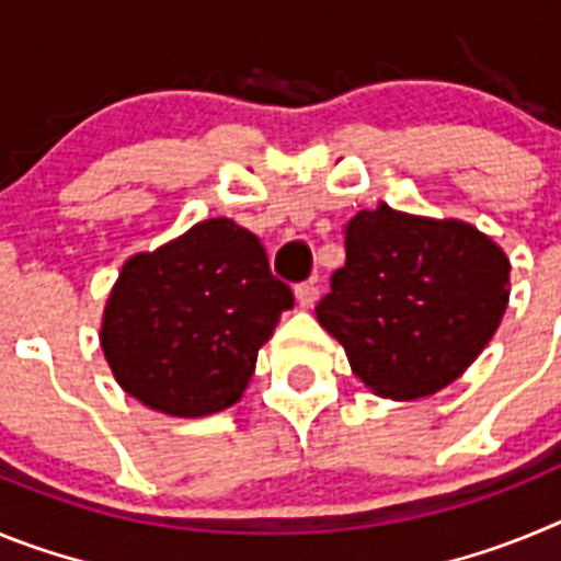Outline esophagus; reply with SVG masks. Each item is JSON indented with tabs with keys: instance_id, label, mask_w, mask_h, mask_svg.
<instances>
[{
	"instance_id": "esophagus-1",
	"label": "esophagus",
	"mask_w": 561,
	"mask_h": 561,
	"mask_svg": "<svg viewBox=\"0 0 561 561\" xmlns=\"http://www.w3.org/2000/svg\"><path fill=\"white\" fill-rule=\"evenodd\" d=\"M295 295L297 304L304 306V309H311V306L317 304V297H320V280H317V277H309L304 284H297Z\"/></svg>"
}]
</instances>
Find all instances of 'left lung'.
Returning <instances> with one entry per match:
<instances>
[{
	"label": "left lung",
	"mask_w": 561,
	"mask_h": 561,
	"mask_svg": "<svg viewBox=\"0 0 561 561\" xmlns=\"http://www.w3.org/2000/svg\"><path fill=\"white\" fill-rule=\"evenodd\" d=\"M345 266L317 304L374 393L421 399L463 374L497 331L508 304V257L463 221H433L388 205L359 210Z\"/></svg>",
	"instance_id": "8db88e82"
}]
</instances>
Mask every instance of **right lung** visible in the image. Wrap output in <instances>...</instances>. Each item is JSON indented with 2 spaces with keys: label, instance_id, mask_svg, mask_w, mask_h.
I'll list each match as a JSON object with an SVG mask.
<instances>
[{
  "label": "right lung",
  "instance_id": "right-lung-1",
  "mask_svg": "<svg viewBox=\"0 0 561 561\" xmlns=\"http://www.w3.org/2000/svg\"><path fill=\"white\" fill-rule=\"evenodd\" d=\"M291 306V286L272 275L257 236L207 219L157 252L128 257L101 345L126 393L196 419L241 399L257 348Z\"/></svg>",
  "mask_w": 561,
  "mask_h": 561
}]
</instances>
